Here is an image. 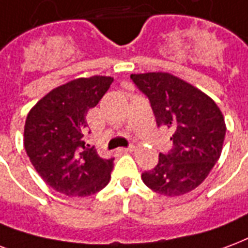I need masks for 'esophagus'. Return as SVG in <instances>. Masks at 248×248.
Returning <instances> with one entry per match:
<instances>
[{
    "label": "esophagus",
    "mask_w": 248,
    "mask_h": 248,
    "mask_svg": "<svg viewBox=\"0 0 248 248\" xmlns=\"http://www.w3.org/2000/svg\"><path fill=\"white\" fill-rule=\"evenodd\" d=\"M133 149H135V146L129 145V146H126V148H120L119 151L122 152V153H129V152H132Z\"/></svg>",
    "instance_id": "obj_1"
}]
</instances>
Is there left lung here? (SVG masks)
I'll use <instances>...</instances> for the list:
<instances>
[{
  "mask_svg": "<svg viewBox=\"0 0 248 248\" xmlns=\"http://www.w3.org/2000/svg\"><path fill=\"white\" fill-rule=\"evenodd\" d=\"M132 82L149 99L158 126L169 128L173 148L144 171V184L168 197L189 193L203 182L222 152L226 124L214 100L168 72L132 74Z\"/></svg>",
  "mask_w": 248,
  "mask_h": 248,
  "instance_id": "8db88e82",
  "label": "left lung"
}]
</instances>
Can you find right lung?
<instances>
[{
  "instance_id": "1",
  "label": "right lung",
  "mask_w": 248,
  "mask_h": 248,
  "mask_svg": "<svg viewBox=\"0 0 248 248\" xmlns=\"http://www.w3.org/2000/svg\"><path fill=\"white\" fill-rule=\"evenodd\" d=\"M112 82L111 77L79 78L54 88L29 112L23 145L38 174L54 190L88 197L109 182L113 158H102L84 135L87 112Z\"/></svg>"
}]
</instances>
